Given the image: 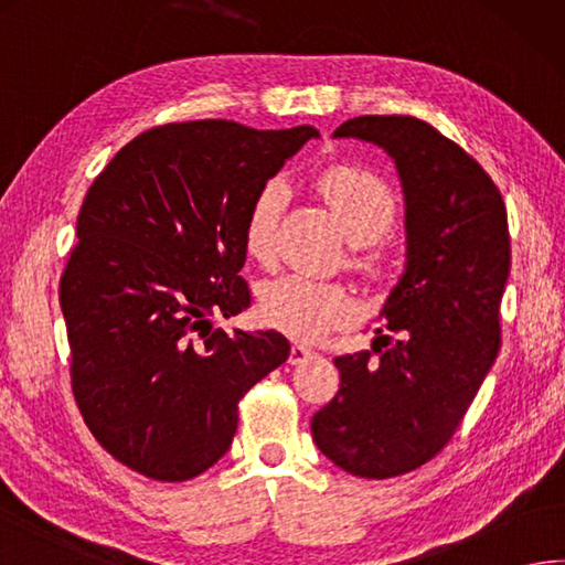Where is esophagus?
I'll return each mask as SVG.
<instances>
[{"mask_svg": "<svg viewBox=\"0 0 565 565\" xmlns=\"http://www.w3.org/2000/svg\"><path fill=\"white\" fill-rule=\"evenodd\" d=\"M312 356H315V349L305 347V344H292V349H290V364L292 366H300V364H305V361H310Z\"/></svg>", "mask_w": 565, "mask_h": 565, "instance_id": "obj_1", "label": "esophagus"}]
</instances>
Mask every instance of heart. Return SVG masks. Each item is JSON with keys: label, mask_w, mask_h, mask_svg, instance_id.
I'll list each match as a JSON object with an SVG mask.
<instances>
[{"label": "heart", "mask_w": 565, "mask_h": 565, "mask_svg": "<svg viewBox=\"0 0 565 565\" xmlns=\"http://www.w3.org/2000/svg\"><path fill=\"white\" fill-rule=\"evenodd\" d=\"M317 189L332 206L349 241L354 243V268L369 278H383L391 255L381 236L396 221V196L374 172L354 164H332L319 172ZM287 201L282 179L265 182L253 196L243 221V248L248 258L268 265L275 258V236ZM265 322L302 342H315L354 319L359 302L347 285L287 273L260 285Z\"/></svg>", "instance_id": "heart-1"}]
</instances>
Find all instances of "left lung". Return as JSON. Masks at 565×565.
<instances>
[{"label":"left lung","mask_w":565,"mask_h":565,"mask_svg":"<svg viewBox=\"0 0 565 565\" xmlns=\"http://www.w3.org/2000/svg\"><path fill=\"white\" fill-rule=\"evenodd\" d=\"M334 137L374 142L396 162L408 260L371 351L334 359L342 383L315 413L312 438L344 472L388 480L450 443L499 354L507 206L482 164L418 117L361 115Z\"/></svg>","instance_id":"left-lung-1"}]
</instances>
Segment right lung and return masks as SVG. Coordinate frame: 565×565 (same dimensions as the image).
Instances as JSON below:
<instances>
[{
    "label": "right lung",
    "instance_id": "right-lung-1",
    "mask_svg": "<svg viewBox=\"0 0 565 565\" xmlns=\"http://www.w3.org/2000/svg\"><path fill=\"white\" fill-rule=\"evenodd\" d=\"M319 132L231 120L137 135L95 177L61 275L71 388L117 462L186 482L231 448L238 401L285 364L278 332L211 329L250 307L243 221L258 189Z\"/></svg>",
    "mask_w": 565,
    "mask_h": 565
}]
</instances>
